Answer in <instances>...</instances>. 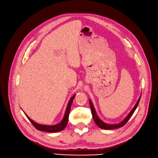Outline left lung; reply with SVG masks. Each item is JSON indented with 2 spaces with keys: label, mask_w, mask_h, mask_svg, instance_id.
Masks as SVG:
<instances>
[{
  "label": "left lung",
  "mask_w": 158,
  "mask_h": 158,
  "mask_svg": "<svg viewBox=\"0 0 158 158\" xmlns=\"http://www.w3.org/2000/svg\"><path fill=\"white\" fill-rule=\"evenodd\" d=\"M140 98H141V95H140L139 98H138V100L136 104H135V106H134L133 108L132 109V110L130 111V113L127 115V117L125 118H124L121 122H120L118 123H115V124L106 123L104 122L102 120H101L100 118L98 117V115H97V114L96 113V111L95 110V107L94 106V104H93L92 101H91L90 99H89V105H90L91 111H92V116H93V118L94 120V122H95V123L97 124V126L98 127H99L101 128V129H106V130H111V129H117V128L123 127L127 122V121L131 117V116L133 114L134 112L135 111L136 109L137 108V107L138 106V104H139Z\"/></svg>",
  "instance_id": "1"
}]
</instances>
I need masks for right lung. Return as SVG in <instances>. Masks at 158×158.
<instances>
[{"label": "right lung", "mask_w": 158, "mask_h": 158, "mask_svg": "<svg viewBox=\"0 0 158 158\" xmlns=\"http://www.w3.org/2000/svg\"><path fill=\"white\" fill-rule=\"evenodd\" d=\"M76 96V95H73L71 98L70 99V101H69V103L67 104V107L66 108V111L64 114V117L62 119V120L57 124H55V125H52V126H48V125H44V124H40L35 121H33L32 119H31L25 113L27 118L29 120V121L31 122L33 126L35 127V128L39 131H45V132H60L63 131L65 127L67 125L68 120H69V113L70 110V107L73 102V98Z\"/></svg>", "instance_id": "obj_1"}]
</instances>
